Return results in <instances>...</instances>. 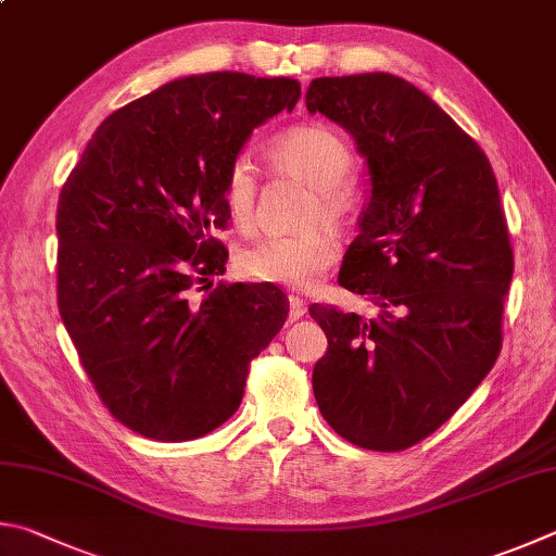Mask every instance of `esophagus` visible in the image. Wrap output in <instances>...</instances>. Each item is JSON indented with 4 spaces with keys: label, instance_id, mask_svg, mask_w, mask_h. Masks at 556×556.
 Masks as SVG:
<instances>
[{
    "label": "esophagus",
    "instance_id": "esophagus-1",
    "mask_svg": "<svg viewBox=\"0 0 556 556\" xmlns=\"http://www.w3.org/2000/svg\"><path fill=\"white\" fill-rule=\"evenodd\" d=\"M288 303H290V313H288V319H290V323H295V319H303V317H305L307 307H305V303H303V298L290 295V298H288Z\"/></svg>",
    "mask_w": 556,
    "mask_h": 556
}]
</instances>
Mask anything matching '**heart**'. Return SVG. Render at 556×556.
<instances>
[{
  "mask_svg": "<svg viewBox=\"0 0 556 556\" xmlns=\"http://www.w3.org/2000/svg\"><path fill=\"white\" fill-rule=\"evenodd\" d=\"M270 159L280 170L305 180L317 202L309 207V224H342L352 212L354 153L337 131L319 124L293 126L270 141ZM224 202L239 227H251L256 204V165L249 155L233 159L224 180ZM337 258V241L327 229L283 233L249 243L237 253V270L258 283L286 288L315 286Z\"/></svg>",
  "mask_w": 556,
  "mask_h": 556,
  "instance_id": "b5f03b06",
  "label": "heart"
}]
</instances>
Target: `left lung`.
I'll list each match as a JSON object with an SVG mask.
<instances>
[{
	"label": "left lung",
	"mask_w": 556,
	"mask_h": 556,
	"mask_svg": "<svg viewBox=\"0 0 556 556\" xmlns=\"http://www.w3.org/2000/svg\"><path fill=\"white\" fill-rule=\"evenodd\" d=\"M305 102L366 159L371 194L339 286L376 305L368 319L309 307L329 344L315 401L346 442L403 452L440 430L501 354L513 249L498 182L481 146L403 77H317Z\"/></svg>",
	"instance_id": "obj_1"
}]
</instances>
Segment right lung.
Instances as JSON below:
<instances>
[{"label":"right lung","mask_w":556,"mask_h":556,"mask_svg":"<svg viewBox=\"0 0 556 556\" xmlns=\"http://www.w3.org/2000/svg\"><path fill=\"white\" fill-rule=\"evenodd\" d=\"M290 77H178L106 116L58 200V309L100 401L159 442L217 430L280 332L278 288L212 286L224 180L251 131L293 110Z\"/></svg>","instance_id":"obj_1"}]
</instances>
